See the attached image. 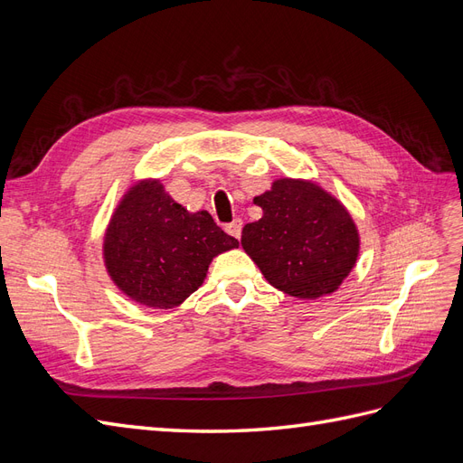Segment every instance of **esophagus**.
<instances>
[{"label":"esophagus","mask_w":463,"mask_h":463,"mask_svg":"<svg viewBox=\"0 0 463 463\" xmlns=\"http://www.w3.org/2000/svg\"><path fill=\"white\" fill-rule=\"evenodd\" d=\"M241 230H243V222L240 218H235L232 223H228V226H226V232L230 235H233L235 240H240V237H241Z\"/></svg>","instance_id":"obj_1"}]
</instances>
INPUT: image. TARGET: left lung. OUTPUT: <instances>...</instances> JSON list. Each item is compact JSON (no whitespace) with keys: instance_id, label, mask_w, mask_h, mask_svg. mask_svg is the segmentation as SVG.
Segmentation results:
<instances>
[{"instance_id":"8db88e82","label":"left lung","mask_w":463,"mask_h":463,"mask_svg":"<svg viewBox=\"0 0 463 463\" xmlns=\"http://www.w3.org/2000/svg\"><path fill=\"white\" fill-rule=\"evenodd\" d=\"M262 218L241 232V247L276 289L299 299L330 296L359 257L347 208L309 179H276L255 197Z\"/></svg>"}]
</instances>
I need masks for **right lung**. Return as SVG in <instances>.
<instances>
[{
  "mask_svg": "<svg viewBox=\"0 0 463 463\" xmlns=\"http://www.w3.org/2000/svg\"><path fill=\"white\" fill-rule=\"evenodd\" d=\"M237 247L206 210L189 213L160 179H141L111 214L102 250L111 282L131 301L174 309L203 286L214 257Z\"/></svg>",
  "mask_w": 463,
  "mask_h": 463,
  "instance_id": "add662e5",
  "label": "right lung"
}]
</instances>
